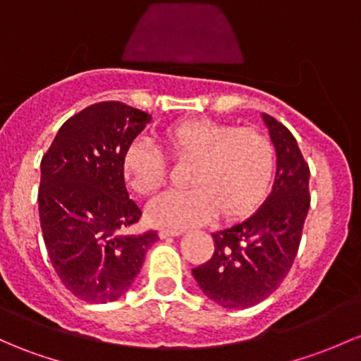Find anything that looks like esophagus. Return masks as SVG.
Here are the masks:
<instances>
[{
	"instance_id": "obj_1",
	"label": "esophagus",
	"mask_w": 361,
	"mask_h": 361,
	"mask_svg": "<svg viewBox=\"0 0 361 361\" xmlns=\"http://www.w3.org/2000/svg\"><path fill=\"white\" fill-rule=\"evenodd\" d=\"M183 233L181 228H161L159 230V237L166 238V237H178V235Z\"/></svg>"
}]
</instances>
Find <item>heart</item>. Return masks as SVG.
Returning a JSON list of instances; mask_svg holds the SVG:
<instances>
[{
  "label": "heart",
  "mask_w": 361,
  "mask_h": 361,
  "mask_svg": "<svg viewBox=\"0 0 361 361\" xmlns=\"http://www.w3.org/2000/svg\"><path fill=\"white\" fill-rule=\"evenodd\" d=\"M161 143L174 159H193L187 176L190 188L166 190L152 197L147 216L154 225H193L216 212L233 218L263 199L273 171V147L261 133L214 121H187L161 135ZM168 164L161 149L136 140L123 159L128 187L138 193L162 185Z\"/></svg>",
  "instance_id": "heart-1"
}]
</instances>
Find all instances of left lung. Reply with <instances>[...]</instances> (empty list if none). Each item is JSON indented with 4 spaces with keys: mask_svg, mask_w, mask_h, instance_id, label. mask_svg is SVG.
<instances>
[{
    "mask_svg": "<svg viewBox=\"0 0 361 361\" xmlns=\"http://www.w3.org/2000/svg\"><path fill=\"white\" fill-rule=\"evenodd\" d=\"M276 152L271 192L252 214L212 233L214 254L193 268L204 295L228 310L267 299L289 273L310 209V168L283 124L263 114Z\"/></svg>",
    "mask_w": 361,
    "mask_h": 361,
    "instance_id": "left-lung-1",
    "label": "left lung"
}]
</instances>
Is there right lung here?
<instances>
[{
	"instance_id": "right-lung-1",
	"label": "right lung",
	"mask_w": 361,
	"mask_h": 361,
	"mask_svg": "<svg viewBox=\"0 0 361 361\" xmlns=\"http://www.w3.org/2000/svg\"><path fill=\"white\" fill-rule=\"evenodd\" d=\"M150 121L121 102L90 105L62 124L41 161L44 245L59 279L82 301L119 299L159 240L152 230L124 233L142 211L128 193L123 159Z\"/></svg>"
}]
</instances>
